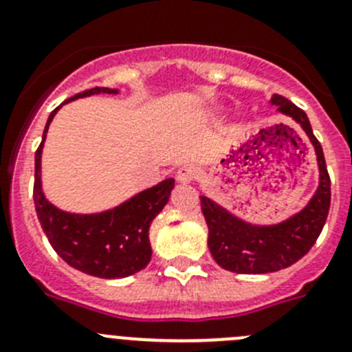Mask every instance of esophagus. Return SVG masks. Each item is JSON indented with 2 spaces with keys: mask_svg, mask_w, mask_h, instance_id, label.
<instances>
[{
  "mask_svg": "<svg viewBox=\"0 0 352 352\" xmlns=\"http://www.w3.org/2000/svg\"><path fill=\"white\" fill-rule=\"evenodd\" d=\"M199 173H201V170H199L197 166H194V164H186V166L179 167L178 169L176 179H178L179 183H190L199 178Z\"/></svg>",
  "mask_w": 352,
  "mask_h": 352,
  "instance_id": "obj_1",
  "label": "esophagus"
}]
</instances>
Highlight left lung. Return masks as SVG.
Masks as SVG:
<instances>
[{
    "mask_svg": "<svg viewBox=\"0 0 352 352\" xmlns=\"http://www.w3.org/2000/svg\"><path fill=\"white\" fill-rule=\"evenodd\" d=\"M272 105H276L278 113L292 118L309 135L319 166V186L300 213L275 226L245 222L210 197L201 195V210L208 223V247L217 264L227 272L257 275L287 268L312 248L328 219L331 182L321 142L314 135L305 111L298 105L282 95H273Z\"/></svg>",
    "mask_w": 352,
    "mask_h": 352,
    "instance_id": "1",
    "label": "left lung"
}]
</instances>
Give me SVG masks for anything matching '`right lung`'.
<instances>
[{
	"mask_svg": "<svg viewBox=\"0 0 352 352\" xmlns=\"http://www.w3.org/2000/svg\"><path fill=\"white\" fill-rule=\"evenodd\" d=\"M109 93L116 95L118 89L91 88L77 93L63 104H68L84 96ZM63 104L60 107H63ZM56 107L49 116L43 130L42 142L35 153V199L36 217L43 232L56 254L72 266L86 275L98 278H123L141 272L151 259L149 245V226L164 210L169 201L174 179H164L148 190L139 192L120 206L102 213L77 214L58 210L45 199L42 192V148L52 118L60 111Z\"/></svg>",
	"mask_w": 352,
	"mask_h": 352,
	"instance_id": "1",
	"label": "right lung"
}]
</instances>
